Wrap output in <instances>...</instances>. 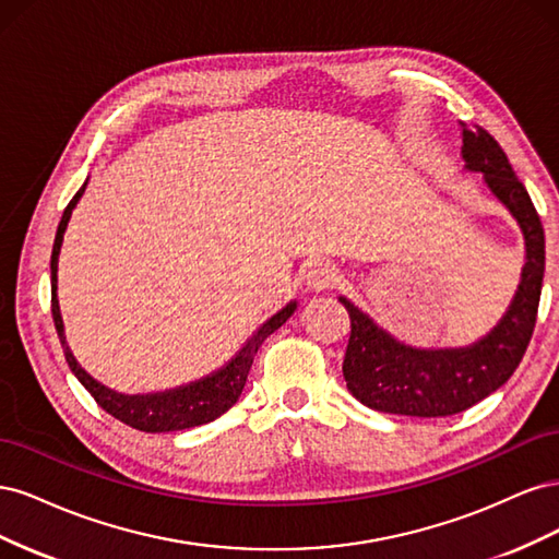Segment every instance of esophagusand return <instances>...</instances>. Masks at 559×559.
<instances>
[{
    "label": "esophagus",
    "instance_id": "1",
    "mask_svg": "<svg viewBox=\"0 0 559 559\" xmlns=\"http://www.w3.org/2000/svg\"><path fill=\"white\" fill-rule=\"evenodd\" d=\"M335 280H337V270L331 263H314V265H310L308 275H306L308 289L314 292V294L329 292L331 286L335 284Z\"/></svg>",
    "mask_w": 559,
    "mask_h": 559
}]
</instances>
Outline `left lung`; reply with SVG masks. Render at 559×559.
Returning <instances> with one entry per match:
<instances>
[{
    "instance_id": "left-lung-1",
    "label": "left lung",
    "mask_w": 559,
    "mask_h": 559,
    "mask_svg": "<svg viewBox=\"0 0 559 559\" xmlns=\"http://www.w3.org/2000/svg\"><path fill=\"white\" fill-rule=\"evenodd\" d=\"M464 170L483 183L513 216L524 240L518 289L497 324L460 347H417L403 343L347 296H337L349 321L343 376L352 396L389 415L445 417L462 413L509 382L527 349L546 270L544 226L532 198L503 148L487 130L460 123Z\"/></svg>"
}]
</instances>
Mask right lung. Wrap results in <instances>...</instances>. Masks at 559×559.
<instances>
[{"mask_svg":"<svg viewBox=\"0 0 559 559\" xmlns=\"http://www.w3.org/2000/svg\"><path fill=\"white\" fill-rule=\"evenodd\" d=\"M86 186H88V179L83 181V186L76 191L70 205H67L56 233L53 253H50V294H53L50 302H53V321H56V331L60 337L64 359L70 364L72 373L83 386L88 389V394L99 403V408L107 411L111 417L121 419L123 425L146 433L181 431V429L207 425V421L222 417L228 408H233V405L238 403L259 347L263 345V341L270 333H275L282 324H286V319L296 312L298 300L296 298L289 300L282 310H277L273 317H267L263 324L247 337L242 347L235 352L224 366L212 370V373L186 384L160 389V392H146V394L116 392V389L95 380L88 370L76 361L74 352L70 349V343H67L64 321H62L60 300H58V261H60L64 230L70 226L72 212L79 205L81 195L86 193Z\"/></svg>","mask_w":559,"mask_h":559,"instance_id":"obj_1","label":"right lung"}]
</instances>
